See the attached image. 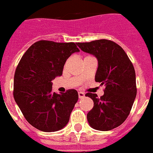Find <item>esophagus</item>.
Listing matches in <instances>:
<instances>
[{
	"label": "esophagus",
	"instance_id": "esophagus-1",
	"mask_svg": "<svg viewBox=\"0 0 153 153\" xmlns=\"http://www.w3.org/2000/svg\"><path fill=\"white\" fill-rule=\"evenodd\" d=\"M78 96H79V99H82L85 96V94L82 92H78Z\"/></svg>",
	"mask_w": 153,
	"mask_h": 153
}]
</instances>
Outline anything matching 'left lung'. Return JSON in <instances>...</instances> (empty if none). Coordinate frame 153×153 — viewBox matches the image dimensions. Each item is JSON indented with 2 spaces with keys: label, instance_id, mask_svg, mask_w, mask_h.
<instances>
[{
  "label": "left lung",
  "instance_id": "left-lung-1",
  "mask_svg": "<svg viewBox=\"0 0 153 153\" xmlns=\"http://www.w3.org/2000/svg\"><path fill=\"white\" fill-rule=\"evenodd\" d=\"M85 53L98 59L95 81L104 85V94L87 93L94 101L88 112L87 121L93 129L108 131L121 126L129 116L135 100V71L122 48L109 40L76 43Z\"/></svg>",
  "mask_w": 153,
  "mask_h": 153
}]
</instances>
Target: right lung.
I'll return each mask as SVG.
<instances>
[{
    "label": "right lung",
    "mask_w": 153,
    "mask_h": 153,
    "mask_svg": "<svg viewBox=\"0 0 153 153\" xmlns=\"http://www.w3.org/2000/svg\"><path fill=\"white\" fill-rule=\"evenodd\" d=\"M73 42L39 41L32 45L18 64L14 78V98L28 123L44 132H54L68 123L78 100L76 90L52 91V81L63 74L72 53L79 52Z\"/></svg>",
    "instance_id": "right-lung-1"
}]
</instances>
